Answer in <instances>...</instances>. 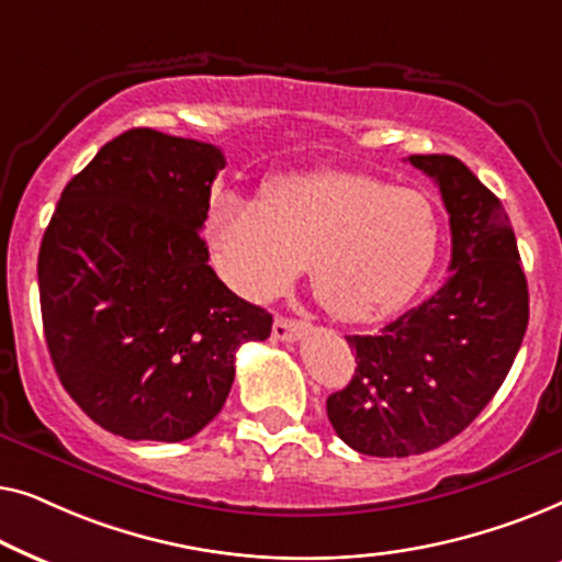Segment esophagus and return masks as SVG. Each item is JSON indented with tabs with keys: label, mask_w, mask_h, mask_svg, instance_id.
<instances>
[{
	"label": "esophagus",
	"mask_w": 562,
	"mask_h": 562,
	"mask_svg": "<svg viewBox=\"0 0 562 562\" xmlns=\"http://www.w3.org/2000/svg\"><path fill=\"white\" fill-rule=\"evenodd\" d=\"M304 333V322L299 319H289V317H276L273 322V337L281 342H291V340H299Z\"/></svg>",
	"instance_id": "esophagus-1"
}]
</instances>
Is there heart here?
<instances>
[{
  "label": "heart",
  "instance_id": "1",
  "mask_svg": "<svg viewBox=\"0 0 562 562\" xmlns=\"http://www.w3.org/2000/svg\"><path fill=\"white\" fill-rule=\"evenodd\" d=\"M210 240L225 279L268 302L310 266L322 304L350 325L386 319L432 273L442 220L419 189L325 168L273 183L260 202L220 196Z\"/></svg>",
  "mask_w": 562,
  "mask_h": 562
}]
</instances>
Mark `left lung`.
Returning <instances> with one entry per match:
<instances>
[{
  "mask_svg": "<svg viewBox=\"0 0 562 562\" xmlns=\"http://www.w3.org/2000/svg\"><path fill=\"white\" fill-rule=\"evenodd\" d=\"M450 214L452 276L375 335H350L356 373L327 398L352 450L406 458L463 432L502 386L529 322V291L504 206L456 156H409Z\"/></svg>",
  "mask_w": 562,
  "mask_h": 562,
  "instance_id": "8db88e82",
  "label": "left lung"
}]
</instances>
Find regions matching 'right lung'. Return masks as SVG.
<instances>
[{
  "instance_id": "add662e5",
  "label": "right lung",
  "mask_w": 562,
  "mask_h": 562,
  "mask_svg": "<svg viewBox=\"0 0 562 562\" xmlns=\"http://www.w3.org/2000/svg\"><path fill=\"white\" fill-rule=\"evenodd\" d=\"M225 156L135 127L66 183L37 256L48 352L76 404L125 440L181 442L217 417L235 352L273 317L212 271L199 229Z\"/></svg>"
}]
</instances>
